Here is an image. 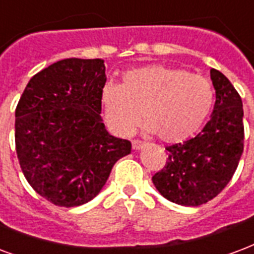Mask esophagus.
I'll return each mask as SVG.
<instances>
[{
  "label": "esophagus",
  "instance_id": "obj_1",
  "mask_svg": "<svg viewBox=\"0 0 254 254\" xmlns=\"http://www.w3.org/2000/svg\"><path fill=\"white\" fill-rule=\"evenodd\" d=\"M144 147V143L139 142V140H132V148L134 150H142Z\"/></svg>",
  "mask_w": 254,
  "mask_h": 254
}]
</instances>
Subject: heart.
<instances>
[{
  "mask_svg": "<svg viewBox=\"0 0 254 254\" xmlns=\"http://www.w3.org/2000/svg\"><path fill=\"white\" fill-rule=\"evenodd\" d=\"M214 100L210 80L186 69L151 64L127 70L123 83H108L102 89L107 125L119 136H127L142 112L148 134L166 143H178L197 132Z\"/></svg>",
  "mask_w": 254,
  "mask_h": 254,
  "instance_id": "heart-1",
  "label": "heart"
}]
</instances>
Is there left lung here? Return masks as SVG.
<instances>
[{"instance_id":"left-lung-1","label":"left lung","mask_w":254,"mask_h":254,"mask_svg":"<svg viewBox=\"0 0 254 254\" xmlns=\"http://www.w3.org/2000/svg\"><path fill=\"white\" fill-rule=\"evenodd\" d=\"M215 103L201 134L167 147L166 166L152 177L156 190L182 206H199L217 197L237 169L244 151L243 102L232 83L211 68Z\"/></svg>"}]
</instances>
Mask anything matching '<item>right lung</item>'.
Wrapping results in <instances>:
<instances>
[{
	"label": "right lung",
	"instance_id": "right-lung-1",
	"mask_svg": "<svg viewBox=\"0 0 254 254\" xmlns=\"http://www.w3.org/2000/svg\"><path fill=\"white\" fill-rule=\"evenodd\" d=\"M102 59H64L29 80L16 108V151L26 181L57 206L98 195L131 143L103 123Z\"/></svg>",
	"mask_w": 254,
	"mask_h": 254
}]
</instances>
